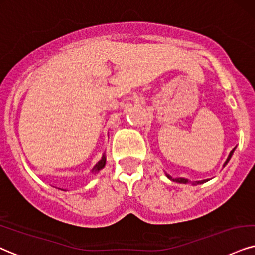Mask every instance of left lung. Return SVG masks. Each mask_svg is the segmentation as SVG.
I'll list each match as a JSON object with an SVG mask.
<instances>
[{"instance_id":"obj_1","label":"left lung","mask_w":255,"mask_h":255,"mask_svg":"<svg viewBox=\"0 0 255 255\" xmlns=\"http://www.w3.org/2000/svg\"><path fill=\"white\" fill-rule=\"evenodd\" d=\"M234 150H235V148H233V150L231 151L230 153V155H228V157H227V160H226V162L224 163V167L227 165L228 162H230V160H231V157H232V155H233V153H234ZM166 176L167 178H168L169 180H172V181H174V182H179V183H185V185H187V183H192L193 186H196V185H201V183H205V182H207L208 181V179H206V180H200V181H189L188 179H185V178H172V176L169 175V174H166Z\"/></svg>"}]
</instances>
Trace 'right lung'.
I'll use <instances>...</instances> for the list:
<instances>
[{
	"mask_svg": "<svg viewBox=\"0 0 255 255\" xmlns=\"http://www.w3.org/2000/svg\"><path fill=\"white\" fill-rule=\"evenodd\" d=\"M105 166H106V153L104 154V155H102L101 160H100L99 162L96 163V165H95L94 167H93L92 173H93V174H98V173L100 172V170L104 168ZM59 189H61V191H64V189H62V188H59Z\"/></svg>",
	"mask_w": 255,
	"mask_h": 255,
	"instance_id": "right-lung-1",
	"label": "right lung"
}]
</instances>
